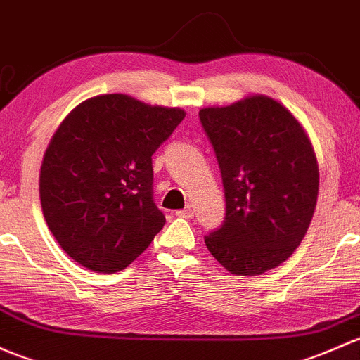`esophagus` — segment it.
Here are the masks:
<instances>
[{"label": "esophagus", "mask_w": 360, "mask_h": 360, "mask_svg": "<svg viewBox=\"0 0 360 360\" xmlns=\"http://www.w3.org/2000/svg\"><path fill=\"white\" fill-rule=\"evenodd\" d=\"M176 215H179V217H184V219H191L193 215H195V212H193L191 205H188V207H184L183 210H177Z\"/></svg>", "instance_id": "34e87169"}]
</instances>
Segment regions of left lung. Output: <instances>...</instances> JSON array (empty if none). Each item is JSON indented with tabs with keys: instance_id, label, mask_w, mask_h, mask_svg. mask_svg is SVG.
I'll return each instance as SVG.
<instances>
[{
	"instance_id": "1",
	"label": "left lung",
	"mask_w": 360,
	"mask_h": 360,
	"mask_svg": "<svg viewBox=\"0 0 360 360\" xmlns=\"http://www.w3.org/2000/svg\"><path fill=\"white\" fill-rule=\"evenodd\" d=\"M200 120L226 195V221L205 236L207 248L231 274H264L290 259L312 221L319 193L312 143L293 113L266 94L205 107Z\"/></svg>"
}]
</instances>
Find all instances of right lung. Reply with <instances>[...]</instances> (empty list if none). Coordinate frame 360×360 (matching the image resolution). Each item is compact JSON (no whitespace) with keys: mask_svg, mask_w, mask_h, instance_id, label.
<instances>
[{"mask_svg":"<svg viewBox=\"0 0 360 360\" xmlns=\"http://www.w3.org/2000/svg\"><path fill=\"white\" fill-rule=\"evenodd\" d=\"M184 115L113 93L88 98L62 120L44 151L39 198L75 262L112 274L150 247L165 224L153 203L151 155Z\"/></svg>","mask_w":360,"mask_h":360,"instance_id":"add662e5","label":"right lung"}]
</instances>
